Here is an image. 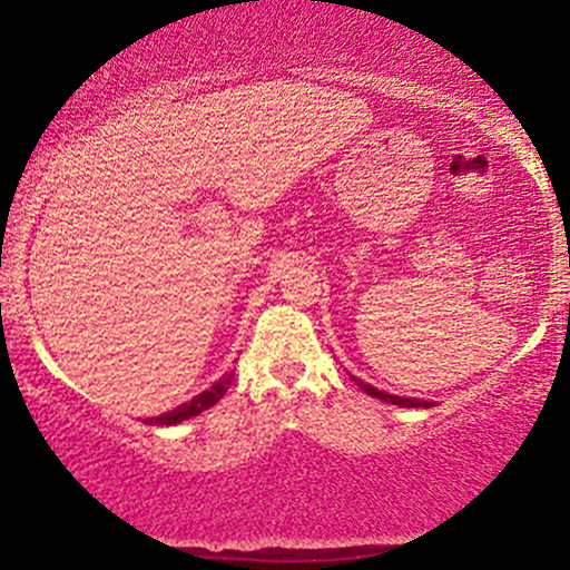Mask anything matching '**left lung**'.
I'll return each instance as SVG.
<instances>
[{
  "label": "left lung",
  "instance_id": "obj_1",
  "mask_svg": "<svg viewBox=\"0 0 570 570\" xmlns=\"http://www.w3.org/2000/svg\"><path fill=\"white\" fill-rule=\"evenodd\" d=\"M353 377V375H351ZM353 381H356V385H362L364 391H367L370 396H375V399H383V402H391V404H399V407H434V404L431 402H421V399H404V396H391V394H385V391H377L375 385H370V383H364V381H358V377H353Z\"/></svg>",
  "mask_w": 570,
  "mask_h": 570
}]
</instances>
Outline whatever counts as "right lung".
<instances>
[{
	"label": "right lung",
	"mask_w": 570,
	"mask_h": 570,
	"mask_svg": "<svg viewBox=\"0 0 570 570\" xmlns=\"http://www.w3.org/2000/svg\"><path fill=\"white\" fill-rule=\"evenodd\" d=\"M230 383H233V372H230V375L219 377V381L214 383L212 389H206V391H203V394H198L195 399H189V402H185V404H179V407H176V410L163 412V415H158V417H149V423H158V426H174V423H181V421H187V417L200 415L203 410L214 407V404H217L219 399L225 396L227 385H230Z\"/></svg>",
	"instance_id": "right-lung-1"
}]
</instances>
